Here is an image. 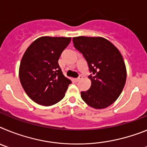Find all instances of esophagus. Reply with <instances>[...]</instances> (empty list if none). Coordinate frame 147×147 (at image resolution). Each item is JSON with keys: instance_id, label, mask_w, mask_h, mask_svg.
<instances>
[{"instance_id": "34e87169", "label": "esophagus", "mask_w": 147, "mask_h": 147, "mask_svg": "<svg viewBox=\"0 0 147 147\" xmlns=\"http://www.w3.org/2000/svg\"><path fill=\"white\" fill-rule=\"evenodd\" d=\"M82 79V76H80L78 78L75 79V81H76V82H79V81H80V80H81Z\"/></svg>"}]
</instances>
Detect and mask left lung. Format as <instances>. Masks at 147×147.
I'll return each mask as SVG.
<instances>
[{
	"label": "left lung",
	"instance_id": "obj_1",
	"mask_svg": "<svg viewBox=\"0 0 147 147\" xmlns=\"http://www.w3.org/2000/svg\"><path fill=\"white\" fill-rule=\"evenodd\" d=\"M74 47L86 59L90 71L91 86L81 92L83 101L95 109H104L116 101L121 93L127 69L119 49L102 37L80 36L73 38Z\"/></svg>",
	"mask_w": 147,
	"mask_h": 147
}]
</instances>
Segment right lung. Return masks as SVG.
<instances>
[{"instance_id":"right-lung-1","label":"right lung","mask_w":147,"mask_h":147,"mask_svg":"<svg viewBox=\"0 0 147 147\" xmlns=\"http://www.w3.org/2000/svg\"><path fill=\"white\" fill-rule=\"evenodd\" d=\"M71 40V37H39L23 54L19 67L20 83L38 105L51 106L64 98L71 81L63 75L58 60Z\"/></svg>"}]
</instances>
